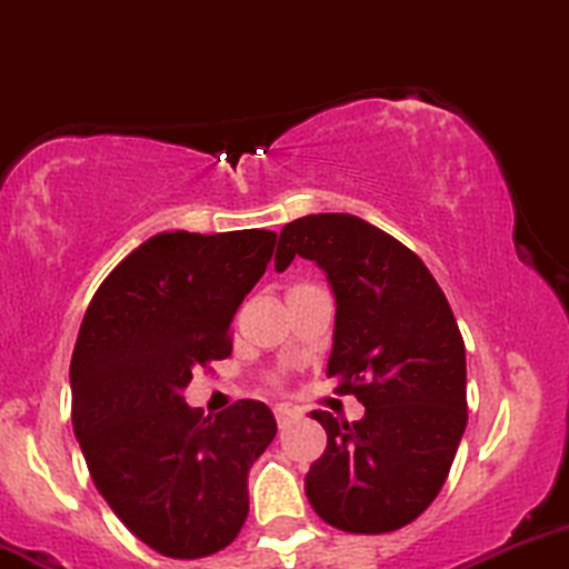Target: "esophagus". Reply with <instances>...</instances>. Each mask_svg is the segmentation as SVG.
Returning a JSON list of instances; mask_svg holds the SVG:
<instances>
[{"mask_svg":"<svg viewBox=\"0 0 569 569\" xmlns=\"http://www.w3.org/2000/svg\"><path fill=\"white\" fill-rule=\"evenodd\" d=\"M272 412H274V418H278V423H280V427H283L286 421H291V418L297 416V410H291L289 405H278V407H274Z\"/></svg>","mask_w":569,"mask_h":569,"instance_id":"34e87169","label":"esophagus"}]
</instances>
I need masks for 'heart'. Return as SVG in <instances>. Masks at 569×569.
<instances>
[{"mask_svg": "<svg viewBox=\"0 0 569 569\" xmlns=\"http://www.w3.org/2000/svg\"><path fill=\"white\" fill-rule=\"evenodd\" d=\"M272 386H280V377H272Z\"/></svg>", "mask_w": 569, "mask_h": 569, "instance_id": "obj_1", "label": "heart"}]
</instances>
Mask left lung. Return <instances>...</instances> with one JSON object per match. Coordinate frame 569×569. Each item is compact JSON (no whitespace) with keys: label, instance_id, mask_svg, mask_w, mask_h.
Segmentation results:
<instances>
[{"label":"left lung","instance_id":"1","mask_svg":"<svg viewBox=\"0 0 569 569\" xmlns=\"http://www.w3.org/2000/svg\"><path fill=\"white\" fill-rule=\"evenodd\" d=\"M295 256L327 272L336 332L327 377L366 407L360 421L313 410L327 449L306 476L325 523L386 533L438 498L465 423V341L449 300L410 248L352 214H308L280 231L274 269Z\"/></svg>","mask_w":569,"mask_h":569}]
</instances>
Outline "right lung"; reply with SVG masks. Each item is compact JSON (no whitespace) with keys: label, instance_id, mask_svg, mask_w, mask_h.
<instances>
[{"label":"right lung","instance_id":"add662e5","mask_svg":"<svg viewBox=\"0 0 569 569\" xmlns=\"http://www.w3.org/2000/svg\"><path fill=\"white\" fill-rule=\"evenodd\" d=\"M278 233H159L90 300L71 358L73 432L93 485L148 548L200 559L248 518V473L278 423L239 399L211 418L183 401L198 369L231 355V321ZM211 371V369H209Z\"/></svg>","mask_w":569,"mask_h":569}]
</instances>
